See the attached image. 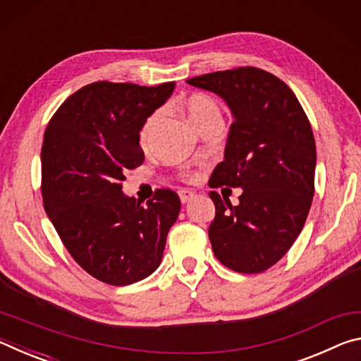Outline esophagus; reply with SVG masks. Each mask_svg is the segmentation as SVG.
Wrapping results in <instances>:
<instances>
[{
    "label": "esophagus",
    "mask_w": 361,
    "mask_h": 361,
    "mask_svg": "<svg viewBox=\"0 0 361 361\" xmlns=\"http://www.w3.org/2000/svg\"><path fill=\"white\" fill-rule=\"evenodd\" d=\"M178 194H180V199H181L183 204H188L189 200H191L195 195L192 191H189V189H180Z\"/></svg>",
    "instance_id": "1"
}]
</instances>
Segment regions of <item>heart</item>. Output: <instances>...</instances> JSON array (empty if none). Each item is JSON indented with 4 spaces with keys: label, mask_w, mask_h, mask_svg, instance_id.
I'll use <instances>...</instances> for the list:
<instances>
[{
    "label": "heart",
    "mask_w": 361,
    "mask_h": 361,
    "mask_svg": "<svg viewBox=\"0 0 361 361\" xmlns=\"http://www.w3.org/2000/svg\"><path fill=\"white\" fill-rule=\"evenodd\" d=\"M183 106H185L188 118L192 122L194 127L199 126L200 122L209 121L213 118L221 119V108H219V103L210 95H205V94L189 95L188 99L183 102ZM161 118H162V113L154 111L145 119L138 132V138L142 146H146L149 143V140L152 137V133H154V129L157 127Z\"/></svg>",
    "instance_id": "obj_1"
}]
</instances>
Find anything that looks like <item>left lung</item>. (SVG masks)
I'll list each match as a JSON object with an SVG mask.
<instances>
[{
  "mask_svg": "<svg viewBox=\"0 0 361 361\" xmlns=\"http://www.w3.org/2000/svg\"><path fill=\"white\" fill-rule=\"evenodd\" d=\"M186 82L221 97L234 116L224 161L210 183L243 191L239 205L216 191L209 194L215 204L209 228L213 253L235 272H264L295 243L312 205V127L288 85L261 68L239 66Z\"/></svg>",
  "mask_w": 361,
  "mask_h": 361,
  "instance_id": "obj_1",
  "label": "left lung"
}]
</instances>
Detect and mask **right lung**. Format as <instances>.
I'll return each instance as SVG.
<instances>
[{"label": "right lung", "mask_w": 361, "mask_h": 361, "mask_svg": "<svg viewBox=\"0 0 361 361\" xmlns=\"http://www.w3.org/2000/svg\"><path fill=\"white\" fill-rule=\"evenodd\" d=\"M173 89L175 82L87 84L60 105L44 132V210L73 259L108 285L151 276L178 218L172 189H157L146 207L122 194L127 170L145 161L140 127Z\"/></svg>", "instance_id": "add662e5"}]
</instances>
